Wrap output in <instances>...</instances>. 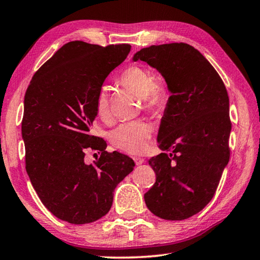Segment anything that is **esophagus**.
I'll use <instances>...</instances> for the list:
<instances>
[{"mask_svg": "<svg viewBox=\"0 0 260 260\" xmlns=\"http://www.w3.org/2000/svg\"><path fill=\"white\" fill-rule=\"evenodd\" d=\"M134 160H135V162H136V165H138V166L145 162V159H144V158H141V157H135Z\"/></svg>", "mask_w": 260, "mask_h": 260, "instance_id": "esophagus-1", "label": "esophagus"}]
</instances>
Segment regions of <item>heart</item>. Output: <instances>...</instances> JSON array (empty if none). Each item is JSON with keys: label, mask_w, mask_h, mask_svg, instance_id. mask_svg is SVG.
<instances>
[{"label": "heart", "mask_w": 260, "mask_h": 260, "mask_svg": "<svg viewBox=\"0 0 260 260\" xmlns=\"http://www.w3.org/2000/svg\"><path fill=\"white\" fill-rule=\"evenodd\" d=\"M119 82L141 96L146 110L160 111L166 107L168 89L165 83L152 76L144 67L132 65L121 73ZM95 112L101 120L110 118V100L107 87H101L95 98ZM152 126L142 120L119 124L110 132V140L119 149L131 155L145 152L151 144Z\"/></svg>", "instance_id": "1"}]
</instances>
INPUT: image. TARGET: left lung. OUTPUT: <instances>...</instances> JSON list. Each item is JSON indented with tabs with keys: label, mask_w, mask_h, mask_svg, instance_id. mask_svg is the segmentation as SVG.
I'll list each match as a JSON object with an SVG mask.
<instances>
[{
	"label": "left lung",
	"mask_w": 260,
	"mask_h": 260,
	"mask_svg": "<svg viewBox=\"0 0 260 260\" xmlns=\"http://www.w3.org/2000/svg\"><path fill=\"white\" fill-rule=\"evenodd\" d=\"M134 60L160 72L172 93L157 138L165 152L148 160L156 182L145 202L161 219H188L214 197L230 158L225 85L209 60L185 42L142 48Z\"/></svg>",
	"instance_id": "left-lung-1"
}]
</instances>
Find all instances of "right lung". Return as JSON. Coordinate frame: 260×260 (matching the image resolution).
Returning a JSON list of instances; mask_svg holds the SVG:
<instances>
[{
  "label": "right lung",
  "instance_id": "1",
  "mask_svg": "<svg viewBox=\"0 0 260 260\" xmlns=\"http://www.w3.org/2000/svg\"><path fill=\"white\" fill-rule=\"evenodd\" d=\"M130 48L67 42L26 88L25 169L42 204L62 221L85 224L102 218L112 206L116 185L134 169L130 157L108 152L102 138L89 135L99 89ZM87 151L100 153L92 164L83 160Z\"/></svg>",
  "mask_w": 260,
  "mask_h": 260
}]
</instances>
